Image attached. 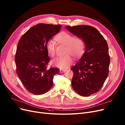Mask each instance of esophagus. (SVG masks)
Returning <instances> with one entry per match:
<instances>
[{"label":"esophagus","instance_id":"obj_1","mask_svg":"<svg viewBox=\"0 0 125 125\" xmlns=\"http://www.w3.org/2000/svg\"><path fill=\"white\" fill-rule=\"evenodd\" d=\"M66 71V70H60V73H63Z\"/></svg>","mask_w":125,"mask_h":125}]
</instances>
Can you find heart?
Instances as JSON below:
<instances>
[{
    "instance_id": "obj_1",
    "label": "heart",
    "mask_w": 125,
    "mask_h": 125,
    "mask_svg": "<svg viewBox=\"0 0 125 125\" xmlns=\"http://www.w3.org/2000/svg\"><path fill=\"white\" fill-rule=\"evenodd\" d=\"M56 40L59 44L66 46L64 54H69L74 57H80L83 54L85 48V42L83 39L80 37H74L71 34L66 31L59 33L56 37ZM46 49L52 57L55 55V43L50 40L46 43ZM72 62V59L69 55L58 57L52 61L53 65L62 69L69 67Z\"/></svg>"
}]
</instances>
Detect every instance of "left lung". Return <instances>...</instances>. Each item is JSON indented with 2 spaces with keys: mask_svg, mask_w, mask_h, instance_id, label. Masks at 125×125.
I'll return each instance as SVG.
<instances>
[{
  "mask_svg": "<svg viewBox=\"0 0 125 125\" xmlns=\"http://www.w3.org/2000/svg\"><path fill=\"white\" fill-rule=\"evenodd\" d=\"M69 31L82 38L85 51L71 69L73 72L71 83L79 95L89 96L96 93L104 85L109 74L110 57L104 37L94 27L88 25L67 26Z\"/></svg>",
  "mask_w": 125,
  "mask_h": 125,
  "instance_id": "left-lung-1",
  "label": "left lung"
}]
</instances>
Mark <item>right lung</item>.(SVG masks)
Instances as JSON below:
<instances>
[{
	"label": "right lung",
	"mask_w": 125,
	"mask_h": 125,
	"mask_svg": "<svg viewBox=\"0 0 125 125\" xmlns=\"http://www.w3.org/2000/svg\"><path fill=\"white\" fill-rule=\"evenodd\" d=\"M61 25L39 24L21 36L15 55L16 72L28 91L39 95L48 92L53 84L58 68H47L50 58L46 43L61 29Z\"/></svg>",
	"instance_id": "right-lung-1"
}]
</instances>
